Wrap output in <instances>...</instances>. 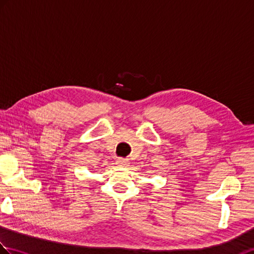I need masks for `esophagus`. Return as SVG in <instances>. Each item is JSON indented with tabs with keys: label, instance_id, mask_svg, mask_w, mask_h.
<instances>
[{
	"label": "esophagus",
	"instance_id": "1",
	"mask_svg": "<svg viewBox=\"0 0 254 254\" xmlns=\"http://www.w3.org/2000/svg\"><path fill=\"white\" fill-rule=\"evenodd\" d=\"M117 166H119L121 168H127L128 166V160L127 159H122V158H119L117 159Z\"/></svg>",
	"mask_w": 254,
	"mask_h": 254
}]
</instances>
